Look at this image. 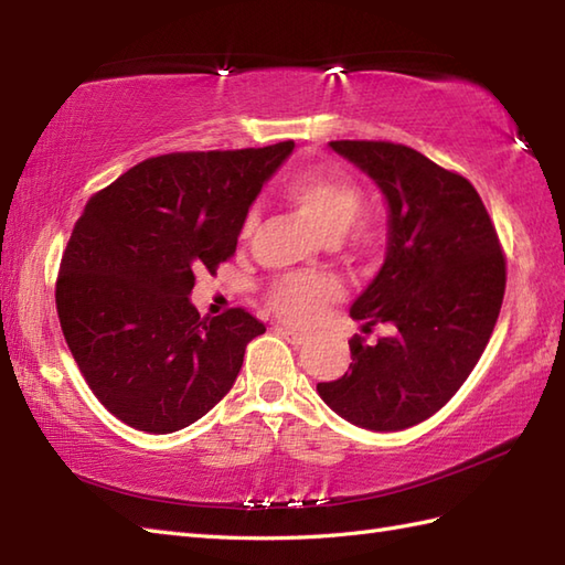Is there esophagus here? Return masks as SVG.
<instances>
[{
	"instance_id": "1",
	"label": "esophagus",
	"mask_w": 565,
	"mask_h": 565,
	"mask_svg": "<svg viewBox=\"0 0 565 565\" xmlns=\"http://www.w3.org/2000/svg\"><path fill=\"white\" fill-rule=\"evenodd\" d=\"M276 332H279L281 338H284L286 342H291V344H303V342H306V334L296 332V330H289V328H276Z\"/></svg>"
}]
</instances>
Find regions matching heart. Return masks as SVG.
Returning <instances> with one entry per match:
<instances>
[{
    "instance_id": "heart-1",
    "label": "heart",
    "mask_w": 565,
    "mask_h": 565,
    "mask_svg": "<svg viewBox=\"0 0 565 565\" xmlns=\"http://www.w3.org/2000/svg\"><path fill=\"white\" fill-rule=\"evenodd\" d=\"M279 196L313 231L326 237H338L354 255H374L381 245V223L371 213L359 211L362 206V186L356 179L342 170L330 167H308L291 174L279 186ZM255 213L245 215L239 235L249 237L255 231ZM342 298V284L332 274H284L267 286L264 301L269 313L289 326L308 328L326 313L328 306Z\"/></svg>"
}]
</instances>
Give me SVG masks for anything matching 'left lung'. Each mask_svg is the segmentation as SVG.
<instances>
[{"instance_id": "left-lung-1", "label": "left lung", "mask_w": 565, "mask_h": 565, "mask_svg": "<svg viewBox=\"0 0 565 565\" xmlns=\"http://www.w3.org/2000/svg\"><path fill=\"white\" fill-rule=\"evenodd\" d=\"M330 148L388 201V255L352 318L366 332L379 322L393 332L376 344L354 334L347 374L318 383V393L347 423L405 429L447 405L481 359L505 296V252L459 172L401 142L332 140Z\"/></svg>"}]
</instances>
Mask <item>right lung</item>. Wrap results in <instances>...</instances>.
Masks as SVG:
<instances>
[{
	"mask_svg": "<svg viewBox=\"0 0 565 565\" xmlns=\"http://www.w3.org/2000/svg\"><path fill=\"white\" fill-rule=\"evenodd\" d=\"M294 140L170 152L130 167L84 206L55 281L60 328L84 381L121 423L170 435L206 415L264 322L201 318L199 271L235 255L239 225Z\"/></svg>",
	"mask_w": 565,
	"mask_h": 565,
	"instance_id": "obj_1",
	"label": "right lung"
}]
</instances>
